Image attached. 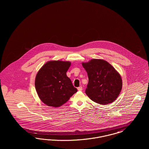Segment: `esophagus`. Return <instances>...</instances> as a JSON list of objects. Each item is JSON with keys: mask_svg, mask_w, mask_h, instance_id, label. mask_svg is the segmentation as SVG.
Instances as JSON below:
<instances>
[{"mask_svg": "<svg viewBox=\"0 0 149 149\" xmlns=\"http://www.w3.org/2000/svg\"><path fill=\"white\" fill-rule=\"evenodd\" d=\"M78 90L79 91H81L83 90V88L82 86H79L78 88Z\"/></svg>", "mask_w": 149, "mask_h": 149, "instance_id": "obj_1", "label": "esophagus"}]
</instances>
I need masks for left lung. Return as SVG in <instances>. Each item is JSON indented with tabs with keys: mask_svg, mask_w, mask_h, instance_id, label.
<instances>
[{
	"mask_svg": "<svg viewBox=\"0 0 149 149\" xmlns=\"http://www.w3.org/2000/svg\"><path fill=\"white\" fill-rule=\"evenodd\" d=\"M82 65L87 72L89 81L86 94L95 103L107 104L118 97L122 87L120 74L107 61L92 59Z\"/></svg>",
	"mask_w": 149,
	"mask_h": 149,
	"instance_id": "1",
	"label": "left lung"
}]
</instances>
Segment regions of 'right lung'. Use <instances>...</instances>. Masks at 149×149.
<instances>
[{"mask_svg": "<svg viewBox=\"0 0 149 149\" xmlns=\"http://www.w3.org/2000/svg\"><path fill=\"white\" fill-rule=\"evenodd\" d=\"M70 65L69 61H50L38 71L36 90L40 99L47 106H61L78 91L66 75Z\"/></svg>", "mask_w": 149, "mask_h": 149, "instance_id": "obj_1", "label": "right lung"}]
</instances>
